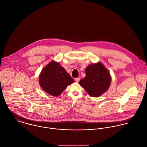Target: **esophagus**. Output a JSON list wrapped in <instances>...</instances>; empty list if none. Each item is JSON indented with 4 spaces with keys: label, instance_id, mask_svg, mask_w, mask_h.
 <instances>
[{
    "label": "esophagus",
    "instance_id": "1",
    "mask_svg": "<svg viewBox=\"0 0 147 147\" xmlns=\"http://www.w3.org/2000/svg\"><path fill=\"white\" fill-rule=\"evenodd\" d=\"M80 78H75V81H76V82H78L80 81Z\"/></svg>",
    "mask_w": 147,
    "mask_h": 147
}]
</instances>
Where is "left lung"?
Returning <instances> with one entry per match:
<instances>
[{
	"label": "left lung",
	"mask_w": 147,
	"mask_h": 147,
	"mask_svg": "<svg viewBox=\"0 0 147 147\" xmlns=\"http://www.w3.org/2000/svg\"><path fill=\"white\" fill-rule=\"evenodd\" d=\"M86 77L80 85L92 97H99L106 92L111 83V76L108 69L100 62L90 64L86 68Z\"/></svg>",
	"instance_id": "obj_1"
}]
</instances>
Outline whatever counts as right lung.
<instances>
[{
	"instance_id": "obj_1",
	"label": "right lung",
	"mask_w": 147,
	"mask_h": 147,
	"mask_svg": "<svg viewBox=\"0 0 147 147\" xmlns=\"http://www.w3.org/2000/svg\"><path fill=\"white\" fill-rule=\"evenodd\" d=\"M74 80L58 62L52 61L42 70L39 75V84L48 94L57 96Z\"/></svg>"
}]
</instances>
